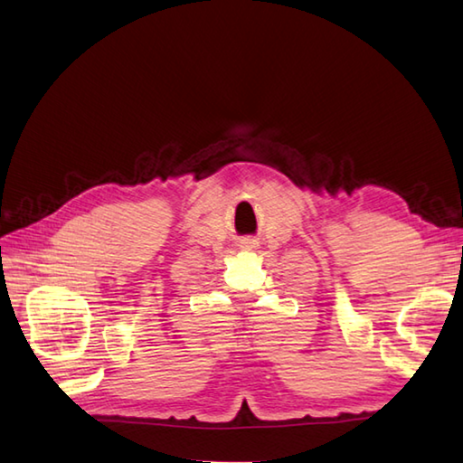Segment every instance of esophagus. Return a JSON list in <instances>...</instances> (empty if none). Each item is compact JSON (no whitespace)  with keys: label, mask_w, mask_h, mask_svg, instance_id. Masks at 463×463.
I'll list each match as a JSON object with an SVG mask.
<instances>
[{"label":"esophagus","mask_w":463,"mask_h":463,"mask_svg":"<svg viewBox=\"0 0 463 463\" xmlns=\"http://www.w3.org/2000/svg\"><path fill=\"white\" fill-rule=\"evenodd\" d=\"M252 244H254V242H250V249H252Z\"/></svg>","instance_id":"obj_1"}]
</instances>
